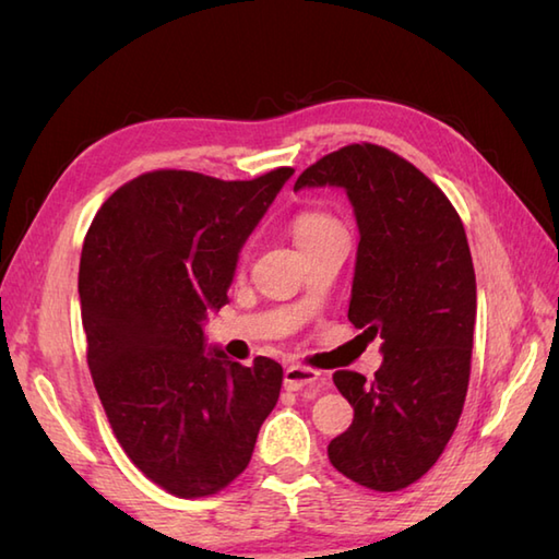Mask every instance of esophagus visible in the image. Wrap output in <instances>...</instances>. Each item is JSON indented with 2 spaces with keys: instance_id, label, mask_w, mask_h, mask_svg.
<instances>
[{
  "instance_id": "1",
  "label": "esophagus",
  "mask_w": 559,
  "mask_h": 559,
  "mask_svg": "<svg viewBox=\"0 0 559 559\" xmlns=\"http://www.w3.org/2000/svg\"><path fill=\"white\" fill-rule=\"evenodd\" d=\"M319 379H322V374L305 365H290L286 367V372H283V384H286L288 391L319 389Z\"/></svg>"
}]
</instances>
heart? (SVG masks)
<instances>
[{
    "label": "heart",
    "mask_w": 559,
    "mask_h": 559,
    "mask_svg": "<svg viewBox=\"0 0 559 559\" xmlns=\"http://www.w3.org/2000/svg\"><path fill=\"white\" fill-rule=\"evenodd\" d=\"M334 235H346L343 223L322 209H305L293 218V237L300 249L329 240Z\"/></svg>",
    "instance_id": "heart-1"
}]
</instances>
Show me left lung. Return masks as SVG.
Returning <instances> with one entry per match:
<instances>
[{
	"label": "left lung",
	"instance_id": "8db88e82",
	"mask_svg": "<svg viewBox=\"0 0 559 559\" xmlns=\"http://www.w3.org/2000/svg\"><path fill=\"white\" fill-rule=\"evenodd\" d=\"M343 187L360 228L348 319L382 341L372 382L338 370L353 425L329 461L353 483L396 492L423 478L454 435L471 377L476 271L456 209L430 177L394 151L350 144L295 182Z\"/></svg>",
	"mask_w": 559,
	"mask_h": 559
}]
</instances>
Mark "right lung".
<instances>
[{
	"instance_id": "right-lung-1",
	"label": "right lung",
	"mask_w": 559,
	"mask_h": 559,
	"mask_svg": "<svg viewBox=\"0 0 559 559\" xmlns=\"http://www.w3.org/2000/svg\"><path fill=\"white\" fill-rule=\"evenodd\" d=\"M290 175L144 173L105 201L83 240L93 384L124 454L175 497L228 488L278 401L283 367L206 353L201 322L228 302L237 254Z\"/></svg>"
}]
</instances>
